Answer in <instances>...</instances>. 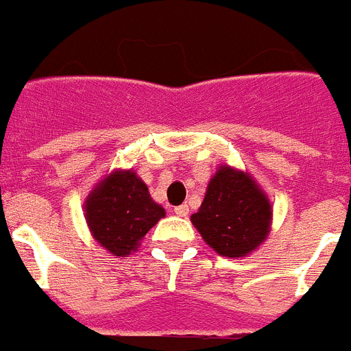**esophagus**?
<instances>
[{
	"label": "esophagus",
	"instance_id": "34e87169",
	"mask_svg": "<svg viewBox=\"0 0 351 351\" xmlns=\"http://www.w3.org/2000/svg\"><path fill=\"white\" fill-rule=\"evenodd\" d=\"M173 213L178 214V216H181V218H184V216H188V213H190V207L186 206H178L176 209H173Z\"/></svg>",
	"mask_w": 351,
	"mask_h": 351
}]
</instances>
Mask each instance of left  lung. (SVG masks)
Wrapping results in <instances>:
<instances>
[{
  "mask_svg": "<svg viewBox=\"0 0 351 351\" xmlns=\"http://www.w3.org/2000/svg\"><path fill=\"white\" fill-rule=\"evenodd\" d=\"M272 207L250 173L221 165L207 186L204 202L191 216L202 239L218 255L246 256L267 239Z\"/></svg>",
  "mask_w": 351,
  "mask_h": 351,
  "instance_id": "left-lung-1",
  "label": "left lung"
}]
</instances>
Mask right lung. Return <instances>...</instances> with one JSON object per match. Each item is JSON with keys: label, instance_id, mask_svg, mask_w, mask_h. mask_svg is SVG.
I'll return each instance as SVG.
<instances>
[{"label": "right lung", "instance_id": "right-lung-1", "mask_svg": "<svg viewBox=\"0 0 351 351\" xmlns=\"http://www.w3.org/2000/svg\"><path fill=\"white\" fill-rule=\"evenodd\" d=\"M84 209L95 241L114 256L137 251L144 235L165 216L133 170H116L98 182Z\"/></svg>", "mask_w": 351, "mask_h": 351}]
</instances>
